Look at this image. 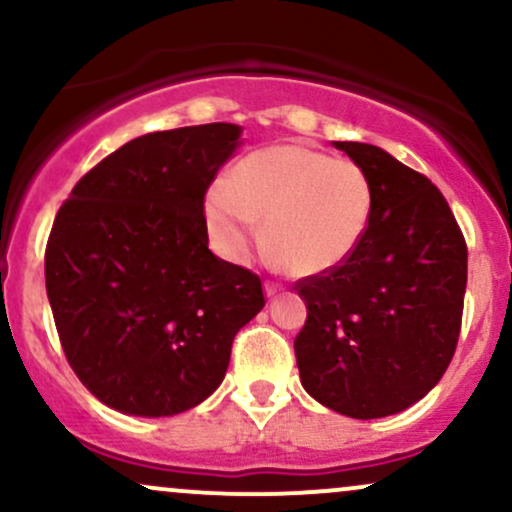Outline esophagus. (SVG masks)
<instances>
[{"label": "esophagus", "mask_w": 512, "mask_h": 512, "mask_svg": "<svg viewBox=\"0 0 512 512\" xmlns=\"http://www.w3.org/2000/svg\"><path fill=\"white\" fill-rule=\"evenodd\" d=\"M279 291H281V286L274 284V281H267V284H264V293H267L269 298L276 296V293H279Z\"/></svg>", "instance_id": "34e87169"}]
</instances>
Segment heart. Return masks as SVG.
<instances>
[{
	"instance_id": "1",
	"label": "heart",
	"mask_w": 512,
	"mask_h": 512,
	"mask_svg": "<svg viewBox=\"0 0 512 512\" xmlns=\"http://www.w3.org/2000/svg\"><path fill=\"white\" fill-rule=\"evenodd\" d=\"M373 211V187L358 163L301 144L252 151L228 185L204 204L207 231L221 255L243 260L260 236L296 274L334 272L361 245Z\"/></svg>"
}]
</instances>
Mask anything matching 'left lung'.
<instances>
[{
    "label": "left lung",
    "mask_w": 512,
    "mask_h": 512,
    "mask_svg": "<svg viewBox=\"0 0 512 512\" xmlns=\"http://www.w3.org/2000/svg\"><path fill=\"white\" fill-rule=\"evenodd\" d=\"M373 187L354 255L296 281L308 317L293 349L301 383L351 419L419 402L448 370L462 327L467 243L426 175L373 144L334 142Z\"/></svg>",
    "instance_id": "8db88e82"
}]
</instances>
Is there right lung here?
I'll return each instance as SVG.
<instances>
[{
	"label": "right lung",
	"instance_id": "right-lung-1",
	"mask_svg": "<svg viewBox=\"0 0 512 512\" xmlns=\"http://www.w3.org/2000/svg\"><path fill=\"white\" fill-rule=\"evenodd\" d=\"M238 125L144 134L105 156L57 211L45 286L76 378L122 414L173 416L226 375L264 308L260 276L209 250L204 195Z\"/></svg>",
	"mask_w": 512,
	"mask_h": 512
}]
</instances>
